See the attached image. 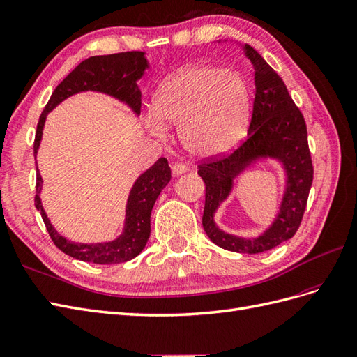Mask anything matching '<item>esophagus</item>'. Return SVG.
I'll return each instance as SVG.
<instances>
[{
    "mask_svg": "<svg viewBox=\"0 0 357 357\" xmlns=\"http://www.w3.org/2000/svg\"><path fill=\"white\" fill-rule=\"evenodd\" d=\"M187 172V166L185 164H182V162H175V164H172V173L175 176H179V175H182V173H185Z\"/></svg>",
    "mask_w": 357,
    "mask_h": 357,
    "instance_id": "esophagus-1",
    "label": "esophagus"
}]
</instances>
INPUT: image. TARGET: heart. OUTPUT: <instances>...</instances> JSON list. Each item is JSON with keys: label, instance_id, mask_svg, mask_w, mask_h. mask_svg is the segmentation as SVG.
<instances>
[{"label": "heart", "instance_id": "heart-1", "mask_svg": "<svg viewBox=\"0 0 357 357\" xmlns=\"http://www.w3.org/2000/svg\"><path fill=\"white\" fill-rule=\"evenodd\" d=\"M249 109V86L238 72L190 66L160 84L146 125L157 137L166 132L164 125L179 126V140L191 155L214 158L240 143Z\"/></svg>", "mask_w": 357, "mask_h": 357}]
</instances>
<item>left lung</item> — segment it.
Wrapping results in <instances>:
<instances>
[{"label":"left lung","mask_w":357,"mask_h":357,"mask_svg":"<svg viewBox=\"0 0 357 357\" xmlns=\"http://www.w3.org/2000/svg\"><path fill=\"white\" fill-rule=\"evenodd\" d=\"M241 48L255 70L252 122L248 140L229 157L199 166L197 173L206 188L202 225L209 240L218 248L236 253H261L292 238L297 232L312 185L314 167L303 114L289 96L285 83L250 45L244 43ZM268 159L278 160L286 175L278 214L257 237L245 239L225 233L215 223L216 209L231 194L236 177Z\"/></svg>","instance_id":"8db88e82"}]
</instances>
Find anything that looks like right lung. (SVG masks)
Returning a JSON list of instances; mask_svg holds the SVG:
<instances>
[{
	"label": "right lung",
	"instance_id": "1",
	"mask_svg": "<svg viewBox=\"0 0 357 357\" xmlns=\"http://www.w3.org/2000/svg\"><path fill=\"white\" fill-rule=\"evenodd\" d=\"M146 69H149V61L142 51L95 56L81 61L52 91L47 107L39 117L34 139V157L39 151L48 113L72 95L81 93V91H98V93L121 100L135 116H139L142 91L137 81L144 75ZM36 170H38V182H36L34 205L40 211L54 244L72 258L93 264H121L131 261L142 253L151 235V213L155 200L158 199L161 190L169 184L172 178L167 160L160 158L135 179L126 200L122 234L112 241L87 244L68 240L52 226L40 199L43 179L39 167H36Z\"/></svg>",
	"mask_w": 357,
	"mask_h": 357
}]
</instances>
